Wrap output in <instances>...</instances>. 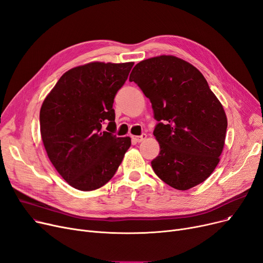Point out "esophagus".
<instances>
[{
    "instance_id": "34e87169",
    "label": "esophagus",
    "mask_w": 263,
    "mask_h": 263,
    "mask_svg": "<svg viewBox=\"0 0 263 263\" xmlns=\"http://www.w3.org/2000/svg\"><path fill=\"white\" fill-rule=\"evenodd\" d=\"M146 138H147V135L145 134V133H143L142 135H140V136H132V139L136 142V143H141V142H143L144 140H146Z\"/></svg>"
}]
</instances>
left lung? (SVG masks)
Listing matches in <instances>:
<instances>
[{"label": "left lung", "instance_id": "obj_1", "mask_svg": "<svg viewBox=\"0 0 263 263\" xmlns=\"http://www.w3.org/2000/svg\"><path fill=\"white\" fill-rule=\"evenodd\" d=\"M130 82L151 100L160 153L152 161L157 176L177 190L206 179L219 163L228 121L219 100L197 67L174 55L136 64Z\"/></svg>", "mask_w": 263, "mask_h": 263}]
</instances>
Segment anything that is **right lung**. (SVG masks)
Listing matches in <instances>:
<instances>
[{"label": "right lung", "instance_id": "right-lung-1", "mask_svg": "<svg viewBox=\"0 0 263 263\" xmlns=\"http://www.w3.org/2000/svg\"><path fill=\"white\" fill-rule=\"evenodd\" d=\"M133 64L91 62L71 68L43 102L40 125L45 149L58 173L75 189L104 186L131 146L128 136L112 134V103Z\"/></svg>", "mask_w": 263, "mask_h": 263}]
</instances>
